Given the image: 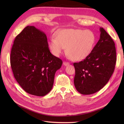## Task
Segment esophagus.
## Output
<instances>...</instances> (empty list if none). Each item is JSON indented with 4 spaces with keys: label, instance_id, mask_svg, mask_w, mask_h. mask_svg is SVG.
<instances>
[{
    "label": "esophagus",
    "instance_id": "34e87169",
    "mask_svg": "<svg viewBox=\"0 0 124 124\" xmlns=\"http://www.w3.org/2000/svg\"><path fill=\"white\" fill-rule=\"evenodd\" d=\"M70 64V63L69 62H63V65L65 66H68V65Z\"/></svg>",
    "mask_w": 124,
    "mask_h": 124
}]
</instances>
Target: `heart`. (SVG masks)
<instances>
[{
	"mask_svg": "<svg viewBox=\"0 0 124 124\" xmlns=\"http://www.w3.org/2000/svg\"><path fill=\"white\" fill-rule=\"evenodd\" d=\"M96 41V35L90 30L63 29L52 37L49 46L54 56H59L66 50L68 56L74 61H81L91 53Z\"/></svg>",
	"mask_w": 124,
	"mask_h": 124,
	"instance_id": "heart-1",
	"label": "heart"
}]
</instances>
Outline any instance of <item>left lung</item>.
<instances>
[{"instance_id":"left-lung-1","label":"left lung","mask_w":124,"mask_h":124,"mask_svg":"<svg viewBox=\"0 0 124 124\" xmlns=\"http://www.w3.org/2000/svg\"><path fill=\"white\" fill-rule=\"evenodd\" d=\"M100 38L93 50L82 61L74 63V84L83 95H90L102 89L114 72L116 49L112 38L101 27Z\"/></svg>"}]
</instances>
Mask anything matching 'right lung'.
Returning a JSON list of instances; mask_svg holds the SVG:
<instances>
[{
    "mask_svg": "<svg viewBox=\"0 0 124 124\" xmlns=\"http://www.w3.org/2000/svg\"><path fill=\"white\" fill-rule=\"evenodd\" d=\"M10 64L15 78L25 91L44 96L51 90L62 61L51 54L44 32L28 26L14 40Z\"/></svg>",
    "mask_w": 124,
    "mask_h": 124,
    "instance_id": "1",
    "label": "right lung"
}]
</instances>
